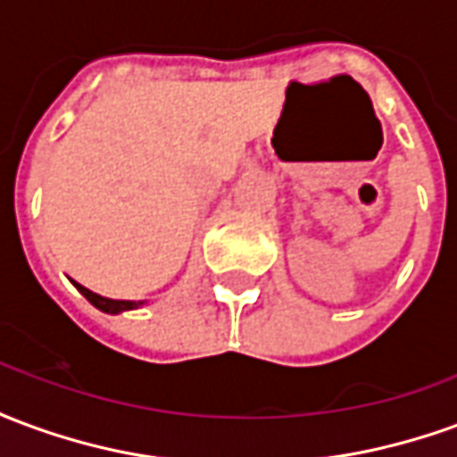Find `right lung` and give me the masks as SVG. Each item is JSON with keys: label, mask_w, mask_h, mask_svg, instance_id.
Here are the masks:
<instances>
[{"label": "right lung", "mask_w": 457, "mask_h": 457, "mask_svg": "<svg viewBox=\"0 0 457 457\" xmlns=\"http://www.w3.org/2000/svg\"><path fill=\"white\" fill-rule=\"evenodd\" d=\"M73 281V278H71ZM73 287L83 294L90 303H93L95 308H100L103 313H110V316H117V313H124V311H134V308L144 306L146 301H114V298H107V296H100V294H95V291H90V288H85L83 284H78V281H73Z\"/></svg>", "instance_id": "obj_1"}]
</instances>
